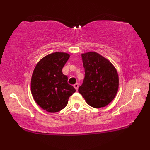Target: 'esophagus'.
Segmentation results:
<instances>
[{
    "label": "esophagus",
    "instance_id": "obj_1",
    "mask_svg": "<svg viewBox=\"0 0 150 150\" xmlns=\"http://www.w3.org/2000/svg\"><path fill=\"white\" fill-rule=\"evenodd\" d=\"M73 87L75 88V89L76 90H78V88H79V84L77 83H76L74 85H73Z\"/></svg>",
    "mask_w": 150,
    "mask_h": 150
}]
</instances>
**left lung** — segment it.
I'll use <instances>...</instances> for the list:
<instances>
[{
  "label": "left lung",
  "instance_id": "left-lung-1",
  "mask_svg": "<svg viewBox=\"0 0 150 150\" xmlns=\"http://www.w3.org/2000/svg\"><path fill=\"white\" fill-rule=\"evenodd\" d=\"M85 77L79 88L90 106L100 108L109 104L119 89V75L110 60L94 52L82 53Z\"/></svg>",
  "mask_w": 150,
  "mask_h": 150
}]
</instances>
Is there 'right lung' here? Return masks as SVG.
I'll return each instance as SVG.
<instances>
[{
    "label": "right lung",
    "instance_id": "add662e5",
    "mask_svg": "<svg viewBox=\"0 0 150 150\" xmlns=\"http://www.w3.org/2000/svg\"><path fill=\"white\" fill-rule=\"evenodd\" d=\"M69 57L64 52L49 54L39 60L33 70L31 95L35 103L47 112L62 110L68 104L69 97L76 91L62 71Z\"/></svg>",
    "mask_w": 150,
    "mask_h": 150
}]
</instances>
